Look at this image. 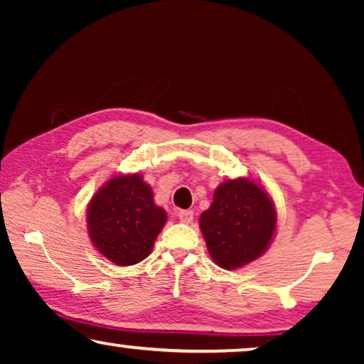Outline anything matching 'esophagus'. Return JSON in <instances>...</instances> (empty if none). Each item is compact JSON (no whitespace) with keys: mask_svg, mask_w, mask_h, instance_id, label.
I'll use <instances>...</instances> for the list:
<instances>
[{"mask_svg":"<svg viewBox=\"0 0 364 364\" xmlns=\"http://www.w3.org/2000/svg\"><path fill=\"white\" fill-rule=\"evenodd\" d=\"M177 217L182 223H191L193 220V212L192 210H177Z\"/></svg>","mask_w":364,"mask_h":364,"instance_id":"1","label":"esophagus"}]
</instances>
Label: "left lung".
Returning <instances> with one entry per match:
<instances>
[{
  "label": "left lung",
  "instance_id": "left-lung-1",
  "mask_svg": "<svg viewBox=\"0 0 364 364\" xmlns=\"http://www.w3.org/2000/svg\"><path fill=\"white\" fill-rule=\"evenodd\" d=\"M198 223L213 262L233 270L267 252L277 228V210L258 183L240 177L217 187Z\"/></svg>",
  "mask_w": 364,
  "mask_h": 364
}]
</instances>
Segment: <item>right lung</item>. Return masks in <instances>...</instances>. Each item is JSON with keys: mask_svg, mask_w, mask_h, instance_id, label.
<instances>
[{"mask_svg": "<svg viewBox=\"0 0 364 364\" xmlns=\"http://www.w3.org/2000/svg\"><path fill=\"white\" fill-rule=\"evenodd\" d=\"M167 213L154 203L142 176H116L99 188L87 207L91 242L116 265H136L149 257Z\"/></svg>", "mask_w": 364, "mask_h": 364, "instance_id": "add662e5", "label": "right lung"}]
</instances>
